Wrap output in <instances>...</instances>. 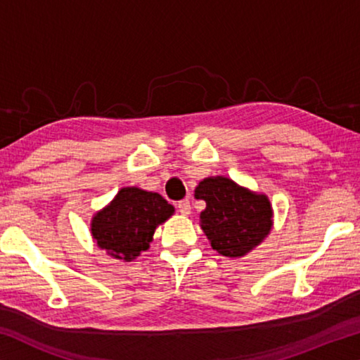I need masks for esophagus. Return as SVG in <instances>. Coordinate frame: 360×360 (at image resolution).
Returning <instances> with one entry per match:
<instances>
[{
	"label": "esophagus",
	"mask_w": 360,
	"mask_h": 360,
	"mask_svg": "<svg viewBox=\"0 0 360 360\" xmlns=\"http://www.w3.org/2000/svg\"><path fill=\"white\" fill-rule=\"evenodd\" d=\"M176 208H178V211L182 216L191 214V202H188V200H181V202H178V205H176Z\"/></svg>",
	"instance_id": "esophagus-1"
}]
</instances>
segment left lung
<instances>
[{
    "label": "left lung",
    "mask_w": 360,
    "mask_h": 360,
    "mask_svg": "<svg viewBox=\"0 0 360 360\" xmlns=\"http://www.w3.org/2000/svg\"><path fill=\"white\" fill-rule=\"evenodd\" d=\"M195 198L206 202L200 225L211 248L225 257H243L270 233L273 210L264 193L251 192L224 176H212L197 186Z\"/></svg>",
    "instance_id": "left-lung-1"
}]
</instances>
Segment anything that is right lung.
Listing matches in <instances>:
<instances>
[{
  "instance_id": "add662e5",
  "label": "right lung",
  "mask_w": 360,
  "mask_h": 360,
  "mask_svg": "<svg viewBox=\"0 0 360 360\" xmlns=\"http://www.w3.org/2000/svg\"><path fill=\"white\" fill-rule=\"evenodd\" d=\"M174 208L162 195L138 187H124L90 224L96 245L114 259L131 262L149 249L158 225L173 216Z\"/></svg>"
}]
</instances>
